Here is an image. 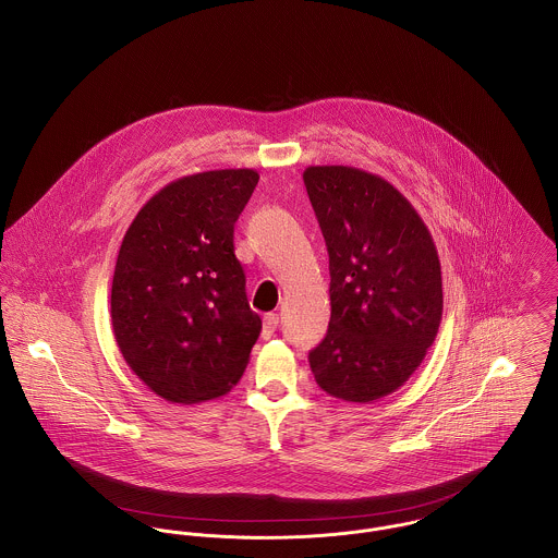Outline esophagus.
I'll list each match as a JSON object with an SVG mask.
<instances>
[{
	"label": "esophagus",
	"instance_id": "34e87169",
	"mask_svg": "<svg viewBox=\"0 0 558 558\" xmlns=\"http://www.w3.org/2000/svg\"><path fill=\"white\" fill-rule=\"evenodd\" d=\"M277 326H279V316L277 314H266L264 316V330H262V335L268 339L277 330Z\"/></svg>",
	"mask_w": 558,
	"mask_h": 558
}]
</instances>
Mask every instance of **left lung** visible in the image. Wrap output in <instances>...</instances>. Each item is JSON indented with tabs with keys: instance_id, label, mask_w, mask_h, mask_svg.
I'll return each mask as SVG.
<instances>
[{
	"instance_id": "left-lung-1",
	"label": "left lung",
	"mask_w": 558,
	"mask_h": 558,
	"mask_svg": "<svg viewBox=\"0 0 558 558\" xmlns=\"http://www.w3.org/2000/svg\"><path fill=\"white\" fill-rule=\"evenodd\" d=\"M303 180L330 272L328 332L310 365L328 396L372 403L408 383L438 335V251L414 206L385 178L312 165Z\"/></svg>"
}]
</instances>
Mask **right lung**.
<instances>
[{
  "mask_svg": "<svg viewBox=\"0 0 558 558\" xmlns=\"http://www.w3.org/2000/svg\"><path fill=\"white\" fill-rule=\"evenodd\" d=\"M259 173L213 169L153 195L129 226L111 283V330L133 374L180 405L240 380L262 319L234 255V223Z\"/></svg>",
  "mask_w": 558,
  "mask_h": 558,
  "instance_id": "add662e5",
  "label": "right lung"
}]
</instances>
